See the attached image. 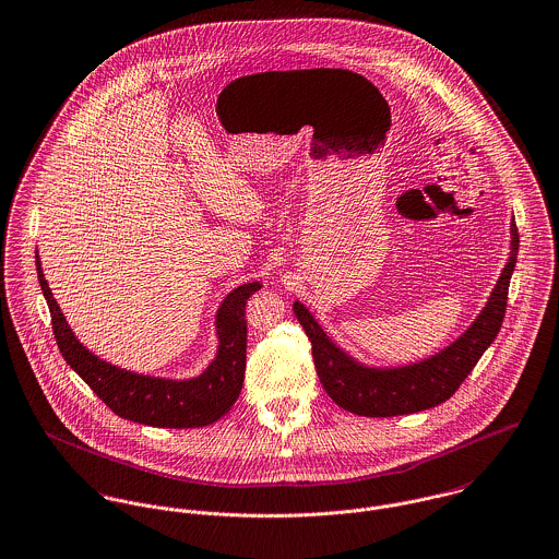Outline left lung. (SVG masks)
<instances>
[{"mask_svg":"<svg viewBox=\"0 0 559 559\" xmlns=\"http://www.w3.org/2000/svg\"><path fill=\"white\" fill-rule=\"evenodd\" d=\"M519 250V233L512 224V254L487 307L476 322L440 355L402 369H367L356 365L324 335L304 305L295 313L311 342L313 365L329 397L358 416H400L440 406L455 395L478 358L491 346L504 322L510 275Z\"/></svg>","mask_w":559,"mask_h":559,"instance_id":"1","label":"left lung"}]
</instances>
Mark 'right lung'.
I'll list each match as a JSON object with an SVG mask.
<instances>
[{"mask_svg": "<svg viewBox=\"0 0 559 559\" xmlns=\"http://www.w3.org/2000/svg\"><path fill=\"white\" fill-rule=\"evenodd\" d=\"M36 269L43 295L51 311L52 335L59 353L117 416L152 427L190 429L215 423L235 406L246 378V304L255 290H260L258 282L239 286L219 307V350L211 367L201 378L173 382L119 369L83 348L70 331L59 305L52 299L38 255Z\"/></svg>", "mask_w": 559, "mask_h": 559, "instance_id": "add662e5", "label": "right lung"}]
</instances>
